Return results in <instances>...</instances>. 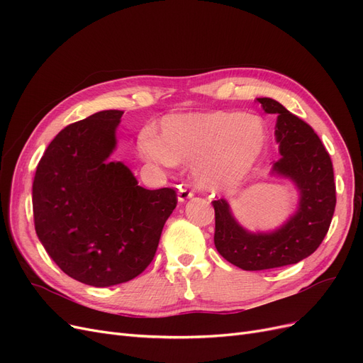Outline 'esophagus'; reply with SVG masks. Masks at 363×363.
Listing matches in <instances>:
<instances>
[{
	"mask_svg": "<svg viewBox=\"0 0 363 363\" xmlns=\"http://www.w3.org/2000/svg\"><path fill=\"white\" fill-rule=\"evenodd\" d=\"M192 196H194L192 191H189L188 188H180L179 194H177V200L180 203H184V201H188L189 199H192Z\"/></svg>",
	"mask_w": 363,
	"mask_h": 363,
	"instance_id": "1",
	"label": "esophagus"
}]
</instances>
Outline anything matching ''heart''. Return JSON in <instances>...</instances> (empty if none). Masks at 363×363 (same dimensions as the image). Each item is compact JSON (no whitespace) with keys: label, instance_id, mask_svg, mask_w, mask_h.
<instances>
[{"label":"heart","instance_id":"b5f03b06","mask_svg":"<svg viewBox=\"0 0 363 363\" xmlns=\"http://www.w3.org/2000/svg\"><path fill=\"white\" fill-rule=\"evenodd\" d=\"M267 147L265 121L232 111L169 115L160 123L159 138L144 130L138 142L140 156L148 162L163 167L192 163V182L207 192L238 186Z\"/></svg>","mask_w":363,"mask_h":363}]
</instances>
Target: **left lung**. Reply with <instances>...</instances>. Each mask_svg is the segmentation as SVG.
I'll use <instances>...</instances> for the list:
<instances>
[{"mask_svg": "<svg viewBox=\"0 0 363 363\" xmlns=\"http://www.w3.org/2000/svg\"><path fill=\"white\" fill-rule=\"evenodd\" d=\"M257 101L267 113L277 115L280 159L272 163L271 175L294 183L298 206L271 232H250L238 223L227 200L213 201L215 247L225 260L245 271L294 265L309 257L325 238L336 206L333 164L312 127L272 98Z\"/></svg>", "mask_w": 363, "mask_h": 363, "instance_id": "left-lung-1", "label": "left lung"}]
</instances>
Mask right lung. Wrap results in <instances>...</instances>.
<instances>
[{
	"label": "right lung",
	"mask_w": 363,
	"mask_h": 363,
	"mask_svg": "<svg viewBox=\"0 0 363 363\" xmlns=\"http://www.w3.org/2000/svg\"><path fill=\"white\" fill-rule=\"evenodd\" d=\"M123 111H101L65 127L33 180L36 235L69 277L95 288L138 277L155 257L177 206L169 188L150 191L111 160Z\"/></svg>",
	"instance_id": "add662e5"
}]
</instances>
